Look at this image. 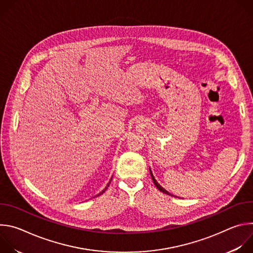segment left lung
Segmentation results:
<instances>
[{"mask_svg":"<svg viewBox=\"0 0 253 253\" xmlns=\"http://www.w3.org/2000/svg\"><path fill=\"white\" fill-rule=\"evenodd\" d=\"M150 174H151V177H152V180H153V183L155 184V186L157 187V189L159 190V191H161V192H163V193H165V194H167V195H170V196H173V194H171V193H169L167 190H165L157 181H156V179L154 178V176H153V174H152V172H151V170H150Z\"/></svg>","mask_w":253,"mask_h":253,"instance_id":"left-lung-1","label":"left lung"}]
</instances>
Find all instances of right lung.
Segmentation results:
<instances>
[{"label":"right lung","mask_w":253,"mask_h":253,"mask_svg":"<svg viewBox=\"0 0 253 253\" xmlns=\"http://www.w3.org/2000/svg\"><path fill=\"white\" fill-rule=\"evenodd\" d=\"M109 184H110V182H109ZM109 184H108V185H107V186H109ZM106 189H107V187H106V188H105V189H104V190H103V191H102V192H101V193H100V194H99V195H101V194H102V193H103V192H105V190H106Z\"/></svg>","instance_id":"add662e5"}]
</instances>
